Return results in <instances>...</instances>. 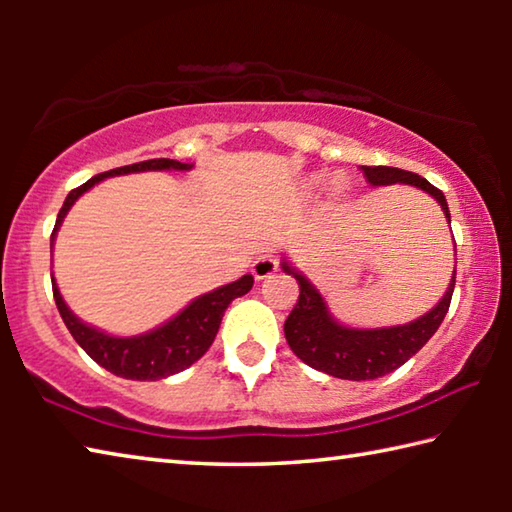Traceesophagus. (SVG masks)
I'll return each mask as SVG.
<instances>
[{
    "label": "esophagus",
    "mask_w": 512,
    "mask_h": 512,
    "mask_svg": "<svg viewBox=\"0 0 512 512\" xmlns=\"http://www.w3.org/2000/svg\"><path fill=\"white\" fill-rule=\"evenodd\" d=\"M277 271V259L273 255H259L253 264L255 280H266Z\"/></svg>",
    "instance_id": "1"
}]
</instances>
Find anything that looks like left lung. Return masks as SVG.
Instances as JSON below:
<instances>
[{"instance_id":"8db88e82","label":"left lung","mask_w":512,"mask_h":512,"mask_svg":"<svg viewBox=\"0 0 512 512\" xmlns=\"http://www.w3.org/2000/svg\"><path fill=\"white\" fill-rule=\"evenodd\" d=\"M361 169L372 187L395 183L420 187L422 192L436 198L440 207H443L447 221H452L449 219L445 194L438 187H433L429 180L420 178L418 173L395 167ZM282 271L296 277L300 287V298L296 307L291 309L289 318L284 320V336H287L289 348L298 359L305 361L314 370L350 381L377 379L404 366L436 334L440 323H443L456 284L454 271L452 282H449L445 296L440 298L438 305L429 314L413 320V323L379 329H354L336 323L334 316L329 314L320 291L305 275L296 271L287 259H282Z\"/></svg>"}]
</instances>
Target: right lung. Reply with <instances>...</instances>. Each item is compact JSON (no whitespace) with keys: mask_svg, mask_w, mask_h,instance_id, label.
<instances>
[{"mask_svg":"<svg viewBox=\"0 0 512 512\" xmlns=\"http://www.w3.org/2000/svg\"><path fill=\"white\" fill-rule=\"evenodd\" d=\"M192 164L169 160V158H155L128 164V167L110 169L106 173L90 178L88 183L72 189L67 194L63 207H60L58 219L51 232V246H54L56 232L60 223L69 212V207L76 203V198L83 196L88 189H92L103 178L110 176H124V173H137V171H189ZM253 275L239 277L237 282L225 284V287L214 289L205 296L196 298L194 302L180 311L178 316H173L167 323L151 329V332L140 336H110L101 329H94L85 325L83 320L76 318L69 307L65 305L63 296H60L58 284L51 277V289H54V300L60 311V318L67 325L69 334L74 336V341L90 354V357L99 363L101 368L124 379L133 381H155L164 379L176 372L185 370L196 363L203 354L210 350L216 332H219L221 318L225 309L235 298L246 296L253 289Z\"/></svg>","mask_w":512,"mask_h":512,"instance_id":"obj_1","label":"right lung"}]
</instances>
